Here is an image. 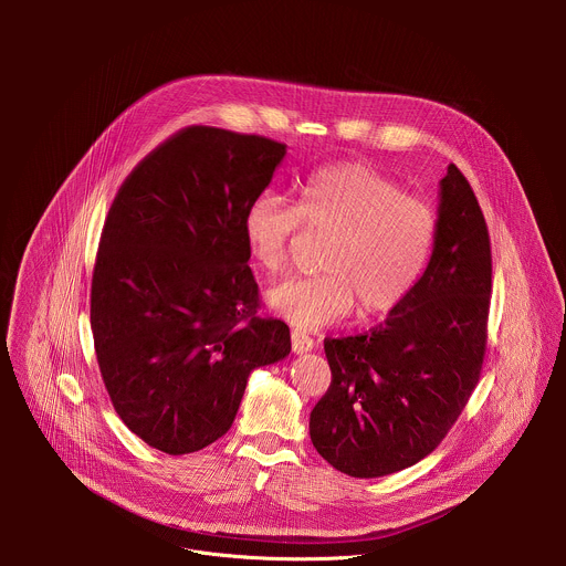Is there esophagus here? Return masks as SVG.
Wrapping results in <instances>:
<instances>
[{
	"mask_svg": "<svg viewBox=\"0 0 566 566\" xmlns=\"http://www.w3.org/2000/svg\"><path fill=\"white\" fill-rule=\"evenodd\" d=\"M291 347L295 354H304V352H311L313 349V338L306 334V332H297L293 329L291 332Z\"/></svg>",
	"mask_w": 566,
	"mask_h": 566,
	"instance_id": "1",
	"label": "esophagus"
}]
</instances>
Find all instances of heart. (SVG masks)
<instances>
[{
	"label": "heart",
	"instance_id": "obj_1",
	"mask_svg": "<svg viewBox=\"0 0 566 566\" xmlns=\"http://www.w3.org/2000/svg\"><path fill=\"white\" fill-rule=\"evenodd\" d=\"M302 228L327 237L322 273L271 289L266 304L291 325L317 329L356 306L360 317H380L406 302L432 258L437 212L371 166L336 164L306 177L297 203L262 192L241 217L249 258L269 277L284 273Z\"/></svg>",
	"mask_w": 566,
	"mask_h": 566
}]
</instances>
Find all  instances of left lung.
<instances>
[{
  "mask_svg": "<svg viewBox=\"0 0 566 566\" xmlns=\"http://www.w3.org/2000/svg\"><path fill=\"white\" fill-rule=\"evenodd\" d=\"M439 197L434 251L408 300L365 334L325 340L332 385L315 402L308 434L349 476L419 463L479 382L493 286L489 226L454 164Z\"/></svg>",
  "mask_w": 566,
  "mask_h": 566,
  "instance_id": "1",
  "label": "left lung"
}]
</instances>
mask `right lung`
Instances as JSON below:
<instances>
[{
  "label": "right lung",
  "mask_w": 566,
  "mask_h": 566,
  "mask_svg": "<svg viewBox=\"0 0 566 566\" xmlns=\"http://www.w3.org/2000/svg\"><path fill=\"white\" fill-rule=\"evenodd\" d=\"M286 145L192 125L123 181L92 277V332L123 423L166 454L223 437L253 369L289 356L291 334L260 317L241 239Z\"/></svg>",
  "instance_id": "1"
}]
</instances>
